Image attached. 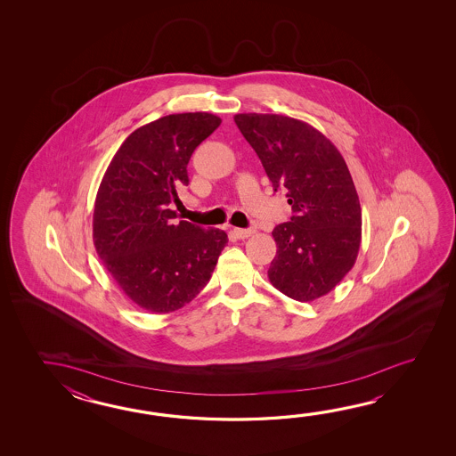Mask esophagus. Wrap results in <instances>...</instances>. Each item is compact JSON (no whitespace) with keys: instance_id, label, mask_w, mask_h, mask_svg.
<instances>
[{"instance_id":"34e87169","label":"esophagus","mask_w":456,"mask_h":456,"mask_svg":"<svg viewBox=\"0 0 456 456\" xmlns=\"http://www.w3.org/2000/svg\"><path fill=\"white\" fill-rule=\"evenodd\" d=\"M232 232L236 234V238H240V240H246V238L252 236V234L256 232V230H254V228H234Z\"/></svg>"}]
</instances>
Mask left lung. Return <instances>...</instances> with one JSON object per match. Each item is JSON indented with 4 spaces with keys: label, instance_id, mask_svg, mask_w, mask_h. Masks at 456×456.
<instances>
[{
    "label": "left lung",
    "instance_id": "obj_1",
    "mask_svg": "<svg viewBox=\"0 0 456 456\" xmlns=\"http://www.w3.org/2000/svg\"><path fill=\"white\" fill-rule=\"evenodd\" d=\"M234 122L259 156L273 191L291 205L290 222L273 228L272 285L297 301L336 289L357 261L362 208L349 167L314 126L277 114H236Z\"/></svg>",
    "mask_w": 456,
    "mask_h": 456
}]
</instances>
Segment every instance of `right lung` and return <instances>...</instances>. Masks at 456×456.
Returning a JSON list of instances; mask_svg holds the SVG:
<instances>
[{
	"label": "right lung",
	"mask_w": 456,
	"mask_h": 456,
	"mask_svg": "<svg viewBox=\"0 0 456 456\" xmlns=\"http://www.w3.org/2000/svg\"><path fill=\"white\" fill-rule=\"evenodd\" d=\"M222 124L208 112L161 117L136 128L101 181L93 215L97 256L120 290L156 314L181 310L210 281L228 236L181 220L169 207L189 184L195 148Z\"/></svg>",
	"instance_id": "add662e5"
}]
</instances>
